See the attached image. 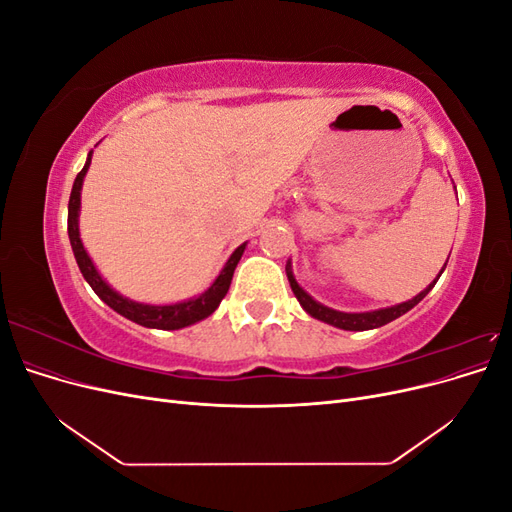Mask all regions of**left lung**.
Segmentation results:
<instances>
[{
  "instance_id": "left-lung-1",
  "label": "left lung",
  "mask_w": 512,
  "mask_h": 512,
  "mask_svg": "<svg viewBox=\"0 0 512 512\" xmlns=\"http://www.w3.org/2000/svg\"><path fill=\"white\" fill-rule=\"evenodd\" d=\"M446 262H448V260H446ZM446 262H444L442 271L446 269ZM442 271L438 273V277L442 275ZM286 275H288V282H290V288H292V292H294V297L299 299L301 307L305 309V312H307L309 316L316 318V320L327 322V324H331V327L344 329V331H369V329H378V327H382V324L391 322V320H395V318H399V316H404L406 312H410V309H412L414 305L421 303V301L427 297V292H429L433 286H436V282H438V277H436V280H433L423 292H418L414 299L404 301V303H397V305H391V307L374 309V312H337V309H333V307H327V305L318 303V301L312 297V294H307V292L299 286L297 277H294V273H292V262H290V260L286 262Z\"/></svg>"
}]
</instances>
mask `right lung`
I'll list each match as a JSON object with an SVG mask.
<instances>
[{
  "label": "right lung",
  "instance_id": "1",
  "mask_svg": "<svg viewBox=\"0 0 512 512\" xmlns=\"http://www.w3.org/2000/svg\"><path fill=\"white\" fill-rule=\"evenodd\" d=\"M91 153L87 156V162L83 166V170L74 179L72 192H70V203H68V237H70V245L72 252L76 258V265H79L85 282L94 288V292L98 297L115 309L117 314H121L123 318H128L141 327L147 329H162V331H175V329H183L190 327V324H196L200 320L209 318L215 309L220 307L222 299L226 297V292L230 288L232 282V273H235L239 260L245 252V243H241L235 252L230 254V258L226 260V265L222 267L220 275L215 277L213 284L198 297L185 299L179 303H166V305H151V303H141V301H132L128 297L119 294L111 284H108L104 277L100 275V271L96 269L94 260L89 258L85 245L81 241V230H79V215H81V190H83V179L89 170L91 164Z\"/></svg>",
  "mask_w": 512,
  "mask_h": 512
}]
</instances>
